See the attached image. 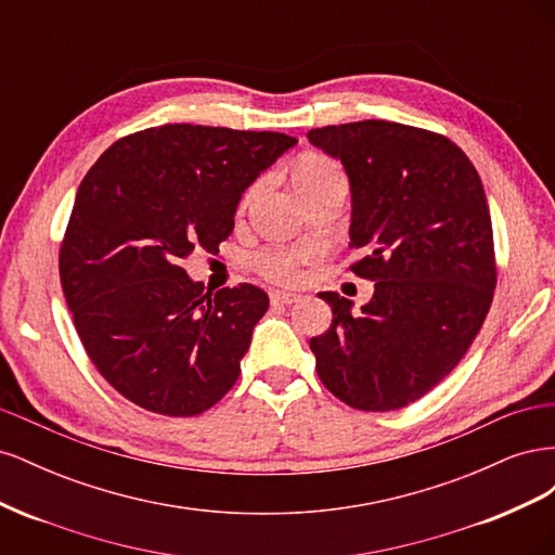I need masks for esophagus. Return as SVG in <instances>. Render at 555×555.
<instances>
[{
  "mask_svg": "<svg viewBox=\"0 0 555 555\" xmlns=\"http://www.w3.org/2000/svg\"><path fill=\"white\" fill-rule=\"evenodd\" d=\"M300 296L298 294H292V292H280V289H275V292H271V304L273 306H292V304H296Z\"/></svg>",
  "mask_w": 555,
  "mask_h": 555,
  "instance_id": "1",
  "label": "esophagus"
}]
</instances>
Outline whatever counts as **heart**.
<instances>
[{
    "mask_svg": "<svg viewBox=\"0 0 555 555\" xmlns=\"http://www.w3.org/2000/svg\"><path fill=\"white\" fill-rule=\"evenodd\" d=\"M335 166L324 159V157H304L294 169V176L292 180H298V178H310V176H319V173H326V171H333ZM255 266L259 268V271L271 278V280H280V282H289L296 278V257L292 255V251H282V249H263L259 251V255L255 257Z\"/></svg>",
    "mask_w": 555,
    "mask_h": 555,
    "instance_id": "heart-1",
    "label": "heart"
}]
</instances>
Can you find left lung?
Returning <instances> with one entry per match:
<instances>
[{
	"label": "left lung",
	"instance_id": "obj_1",
	"mask_svg": "<svg viewBox=\"0 0 555 555\" xmlns=\"http://www.w3.org/2000/svg\"><path fill=\"white\" fill-rule=\"evenodd\" d=\"M349 180L351 271L375 280L361 310L319 292L333 324L310 340L317 375L347 405L389 412L438 386L477 338L495 289L483 184L463 150L386 120L308 131Z\"/></svg>",
	"mask_w": 555,
	"mask_h": 555
}]
</instances>
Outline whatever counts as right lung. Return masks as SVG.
Returning <instances> with one entry per match:
<instances>
[{"label":"right lung","instance_id":"add662e5","mask_svg":"<svg viewBox=\"0 0 555 555\" xmlns=\"http://www.w3.org/2000/svg\"><path fill=\"white\" fill-rule=\"evenodd\" d=\"M292 145L278 131L162 125L113 143L82 178L62 289L96 371L139 408L194 416L236 384L268 294L206 292L180 263L217 251L243 192Z\"/></svg>","mask_w":555,"mask_h":555}]
</instances>
